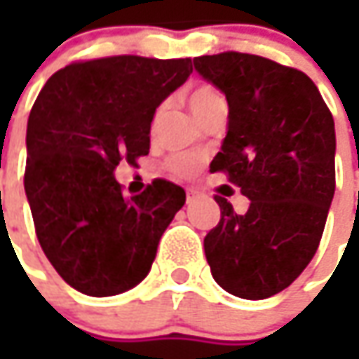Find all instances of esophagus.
<instances>
[{
    "label": "esophagus",
    "mask_w": 359,
    "mask_h": 359,
    "mask_svg": "<svg viewBox=\"0 0 359 359\" xmlns=\"http://www.w3.org/2000/svg\"><path fill=\"white\" fill-rule=\"evenodd\" d=\"M194 198H196V191H194V189H187V203L194 201Z\"/></svg>",
    "instance_id": "obj_1"
}]
</instances>
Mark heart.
Instances as JSON below:
<instances>
[{
  "label": "heart",
  "instance_id": "1",
  "mask_svg": "<svg viewBox=\"0 0 359 359\" xmlns=\"http://www.w3.org/2000/svg\"><path fill=\"white\" fill-rule=\"evenodd\" d=\"M215 97H219V93H217L214 88H210V86H201V88H198V90H194L191 93H189V107H191V111H194V109H198V107H201V105L210 104V102L215 100ZM172 168H173V172L180 173V175H191V173L198 170V159L182 156V158L173 159Z\"/></svg>",
  "mask_w": 359,
  "mask_h": 359
}]
</instances>
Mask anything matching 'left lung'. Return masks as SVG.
<instances>
[{"label": "left lung", "mask_w": 359, "mask_h": 359, "mask_svg": "<svg viewBox=\"0 0 359 359\" xmlns=\"http://www.w3.org/2000/svg\"><path fill=\"white\" fill-rule=\"evenodd\" d=\"M228 100V133L210 172H228L250 200L243 215L215 198L203 240L214 280L231 296L280 294L316 255L336 191L334 118L310 77L238 51L194 57Z\"/></svg>", "instance_id": "left-lung-1"}]
</instances>
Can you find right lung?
Wrapping results in <instances>:
<instances>
[{
    "label": "right lung",
    "instance_id": "1",
    "mask_svg": "<svg viewBox=\"0 0 359 359\" xmlns=\"http://www.w3.org/2000/svg\"><path fill=\"white\" fill-rule=\"evenodd\" d=\"M189 74V57H102L60 69L35 100L25 196L43 254L86 296H118L142 282L186 203L165 180L126 198L114 172L149 154L156 109Z\"/></svg>",
    "mask_w": 359,
    "mask_h": 359
}]
</instances>
